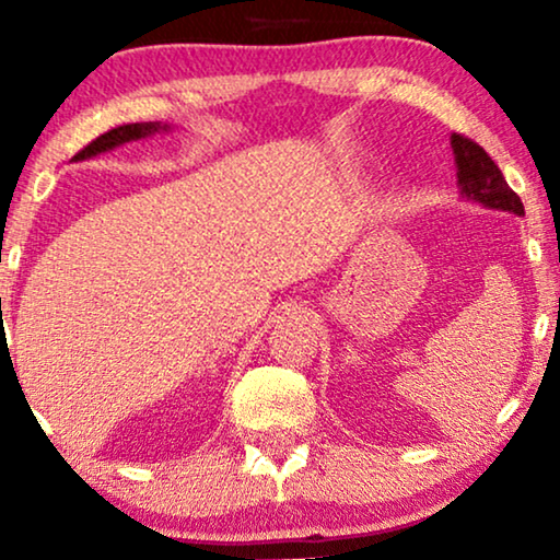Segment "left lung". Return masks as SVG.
I'll return each mask as SVG.
<instances>
[{"label": "left lung", "mask_w": 560, "mask_h": 560, "mask_svg": "<svg viewBox=\"0 0 560 560\" xmlns=\"http://www.w3.org/2000/svg\"><path fill=\"white\" fill-rule=\"evenodd\" d=\"M451 150H454L458 194H462V198L485 206V209L525 217L523 201H520V196L508 186L502 171L494 165V160L487 155L485 148H479L477 142L469 140V137L451 135Z\"/></svg>", "instance_id": "left-lung-1"}]
</instances>
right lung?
I'll return each mask as SVG.
<instances>
[{
    "mask_svg": "<svg viewBox=\"0 0 560 560\" xmlns=\"http://www.w3.org/2000/svg\"><path fill=\"white\" fill-rule=\"evenodd\" d=\"M158 132H171V125H163V121H137V125H121L114 127L109 132L96 137L94 142L86 144L79 155H73V163H81V160H91L96 155H104V152H112L114 148H121L127 142L144 140V137H152Z\"/></svg>",
    "mask_w": 560,
    "mask_h": 560,
    "instance_id": "1",
    "label": "right lung"
}]
</instances>
